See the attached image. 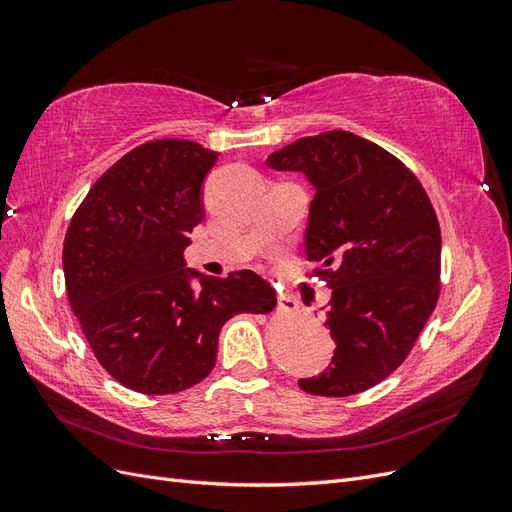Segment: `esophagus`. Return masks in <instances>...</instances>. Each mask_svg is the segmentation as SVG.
I'll use <instances>...</instances> for the list:
<instances>
[{"label":"esophagus","mask_w":512,"mask_h":512,"mask_svg":"<svg viewBox=\"0 0 512 512\" xmlns=\"http://www.w3.org/2000/svg\"><path fill=\"white\" fill-rule=\"evenodd\" d=\"M277 307H280L282 312H297L299 301L288 292H280V294H277Z\"/></svg>","instance_id":"esophagus-1"}]
</instances>
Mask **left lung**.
Segmentation results:
<instances>
[{
  "label": "left lung",
  "mask_w": 512,
  "mask_h": 512,
  "mask_svg": "<svg viewBox=\"0 0 512 512\" xmlns=\"http://www.w3.org/2000/svg\"><path fill=\"white\" fill-rule=\"evenodd\" d=\"M267 164L314 185L305 254L333 292L331 365L299 386L322 397L363 393L406 361L436 309L438 215L404 162L346 130L299 138Z\"/></svg>",
  "instance_id": "obj_1"
}]
</instances>
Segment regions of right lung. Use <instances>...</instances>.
I'll return each instance as SVG.
<instances>
[{"mask_svg": "<svg viewBox=\"0 0 512 512\" xmlns=\"http://www.w3.org/2000/svg\"><path fill=\"white\" fill-rule=\"evenodd\" d=\"M218 156L179 138L138 145L91 185L68 226L61 258L72 312L98 363L136 393H179L205 380L224 322L275 307V290L254 271L185 269Z\"/></svg>", "mask_w": 512, "mask_h": 512, "instance_id": "right-lung-1", "label": "right lung"}]
</instances>
